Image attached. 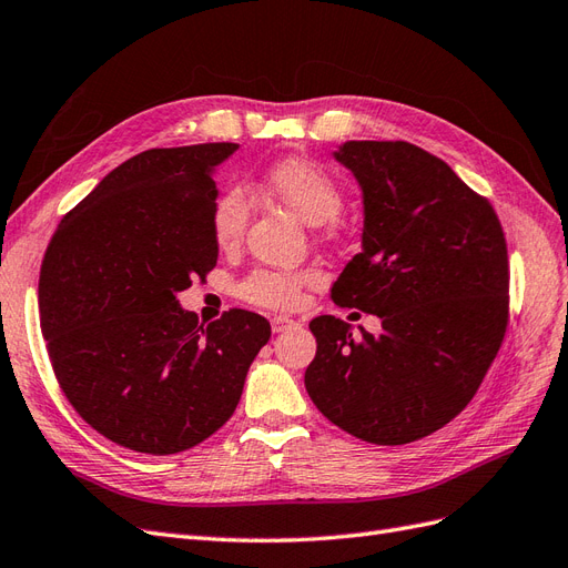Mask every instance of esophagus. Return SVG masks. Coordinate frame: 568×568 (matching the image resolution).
Masks as SVG:
<instances>
[{"instance_id":"34e87169","label":"esophagus","mask_w":568,"mask_h":568,"mask_svg":"<svg viewBox=\"0 0 568 568\" xmlns=\"http://www.w3.org/2000/svg\"><path fill=\"white\" fill-rule=\"evenodd\" d=\"M295 325H297V321H292L287 316H273L271 318V331L273 333H285V331H290V327H295Z\"/></svg>"}]
</instances>
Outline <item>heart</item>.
Masks as SVG:
<instances>
[{
	"mask_svg": "<svg viewBox=\"0 0 568 568\" xmlns=\"http://www.w3.org/2000/svg\"><path fill=\"white\" fill-rule=\"evenodd\" d=\"M260 186L278 203L287 205L302 222L321 226L339 214L344 197L337 181L318 162L285 158L262 174ZM250 222V197L241 186H229L212 205V235L219 247H233ZM306 273L257 268L241 283V297L250 304L287 311L300 304Z\"/></svg>",
	"mask_w": 568,
	"mask_h": 568,
	"instance_id": "heart-1",
	"label": "heart"
}]
</instances>
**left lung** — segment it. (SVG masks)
I'll list each match as a JSON object with an SVG mask.
<instances>
[{"label":"left lung","mask_w":568,"mask_h":568,"mask_svg":"<svg viewBox=\"0 0 568 568\" xmlns=\"http://www.w3.org/2000/svg\"><path fill=\"white\" fill-rule=\"evenodd\" d=\"M333 155L361 186L363 235L331 297L377 316L382 333L314 318L304 384L339 429L410 444L465 410L500 349L505 233L486 197L408 141H346Z\"/></svg>","instance_id":"8db88e82"}]
</instances>
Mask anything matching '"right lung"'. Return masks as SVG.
I'll return each mask as SVG.
<instances>
[{"label": "right lung", "instance_id": "right-lung-1", "mask_svg": "<svg viewBox=\"0 0 568 568\" xmlns=\"http://www.w3.org/2000/svg\"><path fill=\"white\" fill-rule=\"evenodd\" d=\"M237 143L143 151L70 210L40 271V318L63 394L87 425L149 455L205 442L233 415L264 316L205 325L176 300L216 266L214 170Z\"/></svg>", "mask_w": 568, "mask_h": 568}]
</instances>
